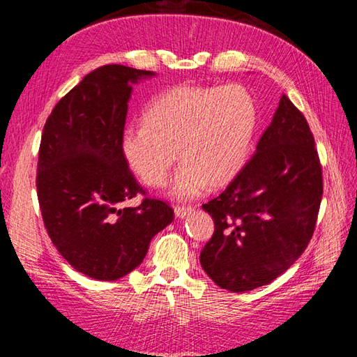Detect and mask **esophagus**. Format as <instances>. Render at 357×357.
<instances>
[{
	"mask_svg": "<svg viewBox=\"0 0 357 357\" xmlns=\"http://www.w3.org/2000/svg\"><path fill=\"white\" fill-rule=\"evenodd\" d=\"M193 211V208L192 207H174V215H176V218H185V216H188Z\"/></svg>",
	"mask_w": 357,
	"mask_h": 357,
	"instance_id": "1",
	"label": "esophagus"
}]
</instances>
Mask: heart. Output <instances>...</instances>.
<instances>
[{
  "mask_svg": "<svg viewBox=\"0 0 357 357\" xmlns=\"http://www.w3.org/2000/svg\"><path fill=\"white\" fill-rule=\"evenodd\" d=\"M256 126L257 105L244 86L181 84L147 105L141 127L126 128L121 150L136 176L156 188L167 184L178 155L183 162L170 193L195 199L242 170Z\"/></svg>",
  "mask_w": 357,
  "mask_h": 357,
  "instance_id": "b5f03b06",
  "label": "heart"
}]
</instances>
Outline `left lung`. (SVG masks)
Here are the masks:
<instances>
[{
  "instance_id": "obj_1",
  "label": "left lung",
  "mask_w": 357,
  "mask_h": 357,
  "mask_svg": "<svg viewBox=\"0 0 357 357\" xmlns=\"http://www.w3.org/2000/svg\"><path fill=\"white\" fill-rule=\"evenodd\" d=\"M322 199V169L307 119L282 95L255 155L218 198L204 204L215 233L201 267L242 293L270 284L307 248Z\"/></svg>"
}]
</instances>
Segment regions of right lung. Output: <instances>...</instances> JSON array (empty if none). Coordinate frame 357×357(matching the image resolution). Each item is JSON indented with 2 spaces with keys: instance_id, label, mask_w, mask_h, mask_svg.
Wrapping results in <instances>:
<instances>
[{
  "instance_id": "right-lung-1",
  "label": "right lung",
  "mask_w": 357,
  "mask_h": 357,
  "mask_svg": "<svg viewBox=\"0 0 357 357\" xmlns=\"http://www.w3.org/2000/svg\"><path fill=\"white\" fill-rule=\"evenodd\" d=\"M155 72L110 64L90 72L45 121L36 192L49 236L72 267L96 280L133 271L156 233L173 221L165 202L146 198L126 162L121 138L133 86Z\"/></svg>"
}]
</instances>
